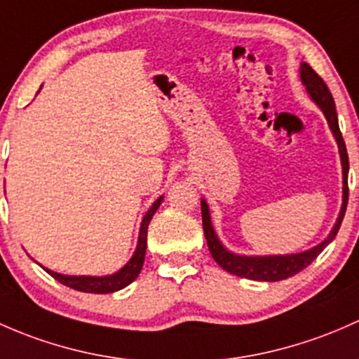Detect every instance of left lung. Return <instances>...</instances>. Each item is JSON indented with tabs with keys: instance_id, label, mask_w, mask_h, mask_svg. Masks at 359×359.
<instances>
[{
	"instance_id": "obj_1",
	"label": "left lung",
	"mask_w": 359,
	"mask_h": 359,
	"mask_svg": "<svg viewBox=\"0 0 359 359\" xmlns=\"http://www.w3.org/2000/svg\"><path fill=\"white\" fill-rule=\"evenodd\" d=\"M301 81L304 84L306 91L311 97L313 102L323 112L325 119H327L328 128H330L332 135H334L335 142H337L339 154H341V164H342V207L341 212H339L337 221H335L334 228L328 233L327 238L321 243L313 247V249L304 250V252L297 254H285V256H238V254L230 252L226 247H223V243L217 238L216 231H214L212 223H210V214H209V205L202 198V224H204V235L207 240V245H209L210 256L214 257V261L224 269V271L231 273V275L243 276V278L249 280H257V282H278V280H285L289 276L297 275L299 271H302L304 268H308L313 261L323 252L325 247L335 238L339 228H341L342 219H344L346 207H347V198H349V188H347V175H349V158H347V150L344 138H342V133L339 129V119L337 112H335V102L332 97L330 90L327 88L325 81L309 67L308 64H301Z\"/></svg>"
}]
</instances>
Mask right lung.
<instances>
[{"mask_svg":"<svg viewBox=\"0 0 359 359\" xmlns=\"http://www.w3.org/2000/svg\"><path fill=\"white\" fill-rule=\"evenodd\" d=\"M162 198L164 197H158L152 204V207L147 210L145 216H143L142 226H140L138 245H136L135 254H133L131 259L126 262L117 273L107 276H69L62 275V273H55L48 268H44V271L53 276L62 285H67L70 289L79 292H88V294H110V292H117L128 287L129 283L135 282L136 276L140 275V271L143 268L147 252V230H149L150 219L154 217L155 210L162 204Z\"/></svg>","mask_w":359,"mask_h":359,"instance_id":"right-lung-1","label":"right lung"}]
</instances>
